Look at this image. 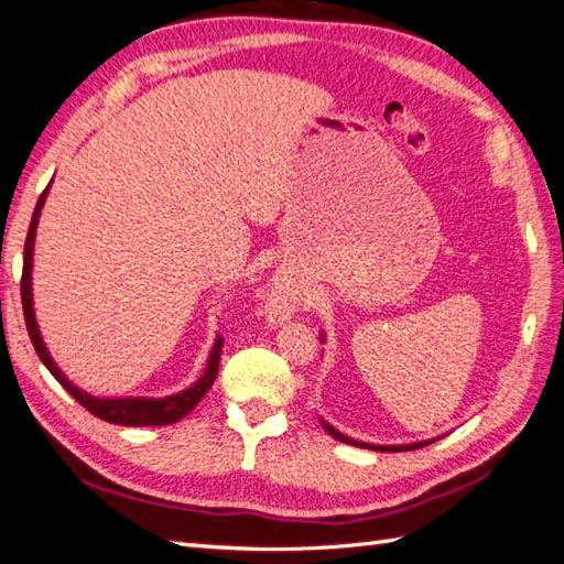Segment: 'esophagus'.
<instances>
[{
    "instance_id": "1",
    "label": "esophagus",
    "mask_w": 564,
    "mask_h": 564,
    "mask_svg": "<svg viewBox=\"0 0 564 564\" xmlns=\"http://www.w3.org/2000/svg\"><path fill=\"white\" fill-rule=\"evenodd\" d=\"M272 308H274V311H280V314H286V311H290V299H286V294H284V292H278V294H274Z\"/></svg>"
}]
</instances>
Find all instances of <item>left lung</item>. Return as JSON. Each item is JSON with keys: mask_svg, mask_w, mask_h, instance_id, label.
<instances>
[{"mask_svg": "<svg viewBox=\"0 0 564 564\" xmlns=\"http://www.w3.org/2000/svg\"><path fill=\"white\" fill-rule=\"evenodd\" d=\"M321 343H325V335L323 333H321ZM321 424H323V430L333 436V440L343 442V444H349V446L371 448V452H415V448H422V446H427V444H432L436 440H442V436H436V440H424V442H412V444H391V446H386V444H367V442H357V440H352V436H347L343 432H337L333 424H328L323 417H321Z\"/></svg>", "mask_w": 564, "mask_h": 564, "instance_id": "obj_1", "label": "left lung"}]
</instances>
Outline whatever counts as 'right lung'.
I'll return each mask as SVG.
<instances>
[{
    "mask_svg": "<svg viewBox=\"0 0 564 564\" xmlns=\"http://www.w3.org/2000/svg\"><path fill=\"white\" fill-rule=\"evenodd\" d=\"M50 185L45 187V193L37 197V205L33 209V219L29 227V236H26V246H23V274H21V304H23V318H26V328L31 335V343L35 347L37 357H41L43 365L47 367V371L62 383V388L77 400L79 405H84L86 410L96 415L98 420H106L110 424H124V427H161V424H173L178 422L181 417H185L191 412L203 395L209 391L212 383L217 379L219 371V357H221V335H217L215 345L209 349L207 357V367L203 371L193 386H187L185 391L173 393L166 398H96L91 393L82 391L79 386H74L65 373L59 371V367L50 357L47 347L43 343V335L37 330V321H35V311H33V290H31V270H33V246H35V229H37V219H41V209L45 205Z\"/></svg>",
    "mask_w": 564,
    "mask_h": 564,
    "instance_id": "right-lung-1",
    "label": "right lung"
}]
</instances>
